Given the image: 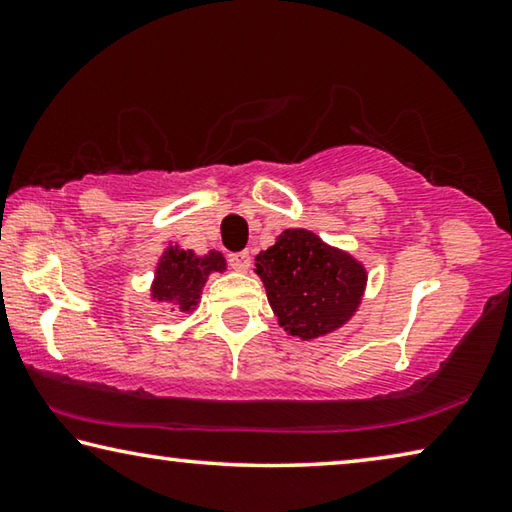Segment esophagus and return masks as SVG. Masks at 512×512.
I'll use <instances>...</instances> for the list:
<instances>
[{
  "label": "esophagus",
  "mask_w": 512,
  "mask_h": 512,
  "mask_svg": "<svg viewBox=\"0 0 512 512\" xmlns=\"http://www.w3.org/2000/svg\"><path fill=\"white\" fill-rule=\"evenodd\" d=\"M228 262H230V266L235 268V271H239V273H246L248 268H250V264H253V257H250V253H232L230 257H228Z\"/></svg>",
  "instance_id": "1"
}]
</instances>
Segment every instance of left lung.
I'll use <instances>...</instances> for the list:
<instances>
[{
	"mask_svg": "<svg viewBox=\"0 0 512 512\" xmlns=\"http://www.w3.org/2000/svg\"><path fill=\"white\" fill-rule=\"evenodd\" d=\"M277 325L314 341L348 325L366 293L368 271L348 250L325 244L307 228H289L255 257Z\"/></svg>",
	"mask_w": 512,
	"mask_h": 512,
	"instance_id": "obj_1",
	"label": "left lung"
}]
</instances>
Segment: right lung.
<instances>
[{
  "label": "right lung",
  "instance_id": "add662e5",
  "mask_svg": "<svg viewBox=\"0 0 512 512\" xmlns=\"http://www.w3.org/2000/svg\"><path fill=\"white\" fill-rule=\"evenodd\" d=\"M225 268H228V262L219 250L196 255L194 250L180 244H169L155 264L149 298L171 307V311L192 314L201 302V293L210 275L223 273Z\"/></svg>",
  "mask_w": 512,
  "mask_h": 512
}]
</instances>
